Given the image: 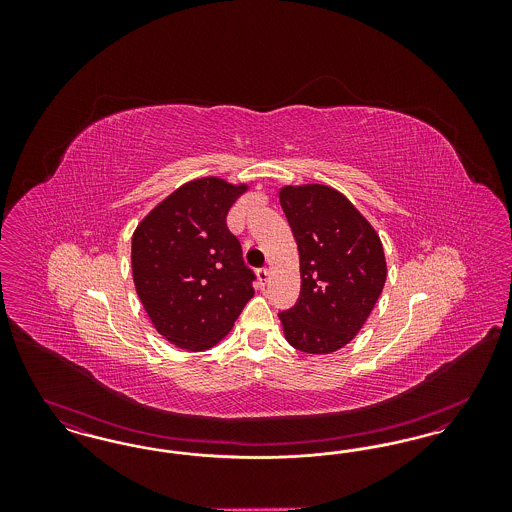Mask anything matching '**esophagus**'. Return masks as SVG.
<instances>
[{
  "instance_id": "34e87169",
  "label": "esophagus",
  "mask_w": 512,
  "mask_h": 512,
  "mask_svg": "<svg viewBox=\"0 0 512 512\" xmlns=\"http://www.w3.org/2000/svg\"><path fill=\"white\" fill-rule=\"evenodd\" d=\"M257 278H259V284H261V286H265L268 282V278H270L268 268H259V270H257Z\"/></svg>"
}]
</instances>
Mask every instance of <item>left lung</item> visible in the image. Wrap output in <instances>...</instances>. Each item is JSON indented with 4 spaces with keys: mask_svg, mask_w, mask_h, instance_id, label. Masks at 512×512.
Instances as JSON below:
<instances>
[{
    "mask_svg": "<svg viewBox=\"0 0 512 512\" xmlns=\"http://www.w3.org/2000/svg\"><path fill=\"white\" fill-rule=\"evenodd\" d=\"M280 205L301 272L297 303L278 313L286 340L303 353H334L359 334L384 290L388 268L380 236L330 186H286Z\"/></svg>",
    "mask_w": 512,
    "mask_h": 512,
    "instance_id": "1",
    "label": "left lung"
}]
</instances>
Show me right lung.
I'll list each match as a JSON object with an SVG mask.
<instances>
[{"label": "right lung", "instance_id": "add662e5", "mask_svg": "<svg viewBox=\"0 0 512 512\" xmlns=\"http://www.w3.org/2000/svg\"><path fill=\"white\" fill-rule=\"evenodd\" d=\"M247 190L197 178L163 199L132 236V276L155 330L172 345L203 351L219 343L253 297L255 274L226 215Z\"/></svg>", "mask_w": 512, "mask_h": 512}]
</instances>
